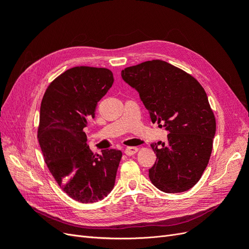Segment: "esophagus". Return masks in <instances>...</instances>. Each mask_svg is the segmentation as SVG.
<instances>
[{"mask_svg": "<svg viewBox=\"0 0 249 249\" xmlns=\"http://www.w3.org/2000/svg\"><path fill=\"white\" fill-rule=\"evenodd\" d=\"M138 152V148L137 147H126L124 150V154L126 156H133Z\"/></svg>", "mask_w": 249, "mask_h": 249, "instance_id": "34e87169", "label": "esophagus"}]
</instances>
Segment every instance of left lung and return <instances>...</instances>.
Here are the masks:
<instances>
[{
  "label": "left lung",
  "mask_w": 249,
  "mask_h": 249,
  "mask_svg": "<svg viewBox=\"0 0 249 249\" xmlns=\"http://www.w3.org/2000/svg\"><path fill=\"white\" fill-rule=\"evenodd\" d=\"M123 80L136 89L152 122L164 126L167 142L152 143L157 156L148 177L165 193L191 189L209 163L216 120L205 89L191 74L162 60L122 71Z\"/></svg>",
  "instance_id": "obj_1"
}]
</instances>
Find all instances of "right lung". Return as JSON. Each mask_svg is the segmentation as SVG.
<instances>
[{
  "label": "right lung",
  "instance_id": "add662e5",
  "mask_svg": "<svg viewBox=\"0 0 249 249\" xmlns=\"http://www.w3.org/2000/svg\"><path fill=\"white\" fill-rule=\"evenodd\" d=\"M114 78L110 70L77 66L53 81L42 97L37 137L47 166L70 197L82 203L104 199L112 191L123 153L93 154L84 127Z\"/></svg>",
  "mask_w": 249,
  "mask_h": 249
}]
</instances>
